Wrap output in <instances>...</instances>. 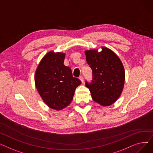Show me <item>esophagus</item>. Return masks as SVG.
Returning <instances> with one entry per match:
<instances>
[{
	"instance_id": "obj_1",
	"label": "esophagus",
	"mask_w": 153,
	"mask_h": 153,
	"mask_svg": "<svg viewBox=\"0 0 153 153\" xmlns=\"http://www.w3.org/2000/svg\"><path fill=\"white\" fill-rule=\"evenodd\" d=\"M79 79L81 80V82H82V83H84V77H83V76H80V77H79Z\"/></svg>"
}]
</instances>
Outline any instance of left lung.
Wrapping results in <instances>:
<instances>
[{"label":"left lung","instance_id":"obj_1","mask_svg":"<svg viewBox=\"0 0 153 153\" xmlns=\"http://www.w3.org/2000/svg\"><path fill=\"white\" fill-rule=\"evenodd\" d=\"M102 51L86 50V61L92 71V81H85L92 99L100 105L109 106L121 95L125 74L123 64L118 56L105 47Z\"/></svg>","mask_w":153,"mask_h":153}]
</instances>
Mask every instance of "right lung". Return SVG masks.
<instances>
[{
	"label": "right lung",
	"instance_id": "1",
	"mask_svg": "<svg viewBox=\"0 0 153 153\" xmlns=\"http://www.w3.org/2000/svg\"><path fill=\"white\" fill-rule=\"evenodd\" d=\"M65 54L48 53L40 61L35 76L36 89L46 105L59 110L73 99L76 87L81 84L72 76L71 69L64 65Z\"/></svg>",
	"mask_w": 153,
	"mask_h": 153
}]
</instances>
